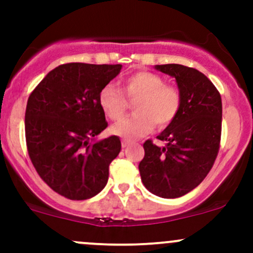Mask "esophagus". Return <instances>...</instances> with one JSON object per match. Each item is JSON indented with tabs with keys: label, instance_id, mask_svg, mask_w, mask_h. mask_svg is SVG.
I'll list each match as a JSON object with an SVG mask.
<instances>
[{
	"label": "esophagus",
	"instance_id": "esophagus-1",
	"mask_svg": "<svg viewBox=\"0 0 253 253\" xmlns=\"http://www.w3.org/2000/svg\"><path fill=\"white\" fill-rule=\"evenodd\" d=\"M127 147H128V142H126V141L122 142V148H124V149H126Z\"/></svg>",
	"mask_w": 253,
	"mask_h": 253
}]
</instances>
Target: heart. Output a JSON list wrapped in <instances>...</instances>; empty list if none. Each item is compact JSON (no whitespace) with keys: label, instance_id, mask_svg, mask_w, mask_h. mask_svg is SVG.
<instances>
[{"label":"heart","instance_id":"obj_1","mask_svg":"<svg viewBox=\"0 0 253 253\" xmlns=\"http://www.w3.org/2000/svg\"><path fill=\"white\" fill-rule=\"evenodd\" d=\"M121 91L134 103L136 114L114 125L111 131L125 139H136L149 133L155 124L159 128L171 124L180 110L181 95L175 86L164 84L155 73L141 71L127 76L120 83ZM121 91L112 85L104 86L99 94V105L104 114L117 121L125 115L127 101Z\"/></svg>","mask_w":253,"mask_h":253}]
</instances>
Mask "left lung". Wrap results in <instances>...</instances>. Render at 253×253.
I'll return each mask as SVG.
<instances>
[{
    "label": "left lung",
    "mask_w": 253,
    "mask_h": 253,
    "mask_svg": "<svg viewBox=\"0 0 253 253\" xmlns=\"http://www.w3.org/2000/svg\"><path fill=\"white\" fill-rule=\"evenodd\" d=\"M175 78L181 95L180 110L158 136L165 147L150 139L143 144L138 165L143 185L162 198H177L197 187L213 167L221 134V98L200 71L182 65H155Z\"/></svg>",
    "instance_id": "left-lung-1"
}]
</instances>
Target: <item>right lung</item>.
Instances as JSON below:
<instances>
[{
    "instance_id": "1",
    "label": "right lung",
    "mask_w": 253,
    "mask_h": 253,
    "mask_svg": "<svg viewBox=\"0 0 253 253\" xmlns=\"http://www.w3.org/2000/svg\"><path fill=\"white\" fill-rule=\"evenodd\" d=\"M121 65L66 63L45 76L28 99L25 139L40 177L58 195L75 201L98 195L109 165L121 150L117 136L96 141L108 127L99 94Z\"/></svg>"
}]
</instances>
